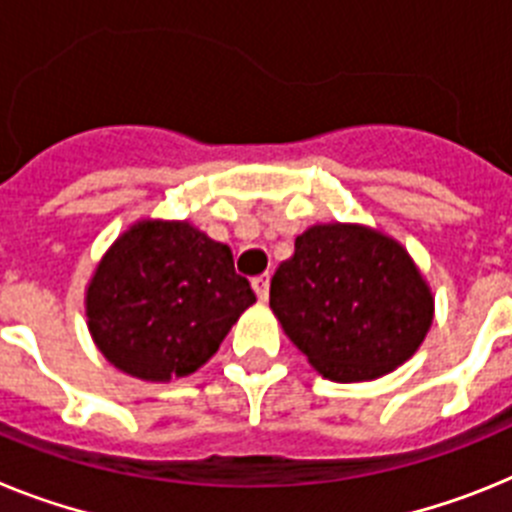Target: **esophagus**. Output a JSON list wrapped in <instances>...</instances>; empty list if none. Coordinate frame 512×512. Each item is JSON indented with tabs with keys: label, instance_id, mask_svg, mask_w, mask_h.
<instances>
[{
	"label": "esophagus",
	"instance_id": "34e87169",
	"mask_svg": "<svg viewBox=\"0 0 512 512\" xmlns=\"http://www.w3.org/2000/svg\"><path fill=\"white\" fill-rule=\"evenodd\" d=\"M252 288H255L257 299L260 301H268L270 296V275H257V278H252Z\"/></svg>",
	"mask_w": 512,
	"mask_h": 512
}]
</instances>
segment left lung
Here are the masks:
<instances>
[{
	"mask_svg": "<svg viewBox=\"0 0 512 512\" xmlns=\"http://www.w3.org/2000/svg\"><path fill=\"white\" fill-rule=\"evenodd\" d=\"M270 309L324 379L353 384L410 361L433 324V293L381 231L317 224L275 270Z\"/></svg>",
	"mask_w": 512,
	"mask_h": 512,
	"instance_id": "left-lung-1",
	"label": "left lung"
}]
</instances>
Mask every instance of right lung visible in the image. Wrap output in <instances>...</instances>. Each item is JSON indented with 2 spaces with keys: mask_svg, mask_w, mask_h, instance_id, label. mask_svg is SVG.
Masks as SVG:
<instances>
[{
  "mask_svg": "<svg viewBox=\"0 0 512 512\" xmlns=\"http://www.w3.org/2000/svg\"><path fill=\"white\" fill-rule=\"evenodd\" d=\"M252 304L226 244L188 221L151 219L115 239L84 296L100 353L141 381L198 371Z\"/></svg>",
  "mask_w": 512,
  "mask_h": 512,
  "instance_id": "add662e5",
  "label": "right lung"
}]
</instances>
